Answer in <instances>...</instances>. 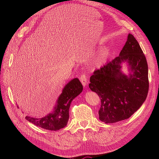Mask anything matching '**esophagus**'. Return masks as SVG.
Wrapping results in <instances>:
<instances>
[{"mask_svg": "<svg viewBox=\"0 0 159 159\" xmlns=\"http://www.w3.org/2000/svg\"><path fill=\"white\" fill-rule=\"evenodd\" d=\"M80 80L84 86H85L86 85H87L88 80H87V76H86L85 74H81L80 78Z\"/></svg>", "mask_w": 159, "mask_h": 159, "instance_id": "obj_1", "label": "esophagus"}]
</instances>
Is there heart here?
<instances>
[{"instance_id":"obj_1","label":"heart","mask_w":159,"mask_h":159,"mask_svg":"<svg viewBox=\"0 0 159 159\" xmlns=\"http://www.w3.org/2000/svg\"><path fill=\"white\" fill-rule=\"evenodd\" d=\"M104 57H105V54L103 53V54H102L99 56V61H102L104 59Z\"/></svg>"}]
</instances>
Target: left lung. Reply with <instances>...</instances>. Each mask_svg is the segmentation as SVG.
<instances>
[{"mask_svg": "<svg viewBox=\"0 0 159 159\" xmlns=\"http://www.w3.org/2000/svg\"><path fill=\"white\" fill-rule=\"evenodd\" d=\"M122 62H127L131 68L129 78L120 71ZM89 87L101 99L99 117L105 123L127 119L141 107L148 91V65L132 34H129L119 56L95 70Z\"/></svg>", "mask_w": 159, "mask_h": 159, "instance_id": "1", "label": "left lung"}]
</instances>
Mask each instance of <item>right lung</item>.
<instances>
[{
    "instance_id": "add662e5",
    "label": "right lung",
    "mask_w": 159,
    "mask_h": 159,
    "mask_svg": "<svg viewBox=\"0 0 159 159\" xmlns=\"http://www.w3.org/2000/svg\"><path fill=\"white\" fill-rule=\"evenodd\" d=\"M83 90V85L78 78L67 84L57 99L54 111L42 118L26 116V119L35 125L50 131H57L65 127L69 119V109L71 101Z\"/></svg>"
}]
</instances>
